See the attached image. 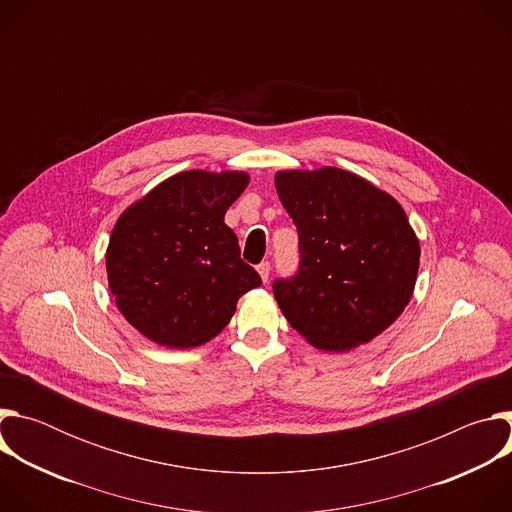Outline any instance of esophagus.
Instances as JSON below:
<instances>
[{
	"label": "esophagus",
	"instance_id": "1",
	"mask_svg": "<svg viewBox=\"0 0 512 512\" xmlns=\"http://www.w3.org/2000/svg\"><path fill=\"white\" fill-rule=\"evenodd\" d=\"M257 271H259V275H261L263 283H267V279H269V273H271V263H269V261H263V263H259V265H257Z\"/></svg>",
	"mask_w": 512,
	"mask_h": 512
}]
</instances>
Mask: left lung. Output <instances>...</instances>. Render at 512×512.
Here are the masks:
<instances>
[{"mask_svg":"<svg viewBox=\"0 0 512 512\" xmlns=\"http://www.w3.org/2000/svg\"><path fill=\"white\" fill-rule=\"evenodd\" d=\"M275 188L300 239V267L275 300L312 346L346 352L387 330L413 296L419 241L401 204L340 168L283 170Z\"/></svg>","mask_w":512,"mask_h":512,"instance_id":"1","label":"left lung"}]
</instances>
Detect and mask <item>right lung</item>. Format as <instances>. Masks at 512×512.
<instances>
[{
  "label": "right lung",
  "instance_id": "1",
  "mask_svg": "<svg viewBox=\"0 0 512 512\" xmlns=\"http://www.w3.org/2000/svg\"><path fill=\"white\" fill-rule=\"evenodd\" d=\"M249 184L245 172H180L133 202L113 227L107 277L119 312L168 348L212 340L237 302L261 285L241 259L225 212Z\"/></svg>",
  "mask_w": 512,
  "mask_h": 512
}]
</instances>
